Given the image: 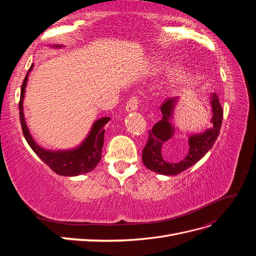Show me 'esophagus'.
Here are the masks:
<instances>
[{"instance_id":"esophagus-1","label":"esophagus","mask_w":256,"mask_h":256,"mask_svg":"<svg viewBox=\"0 0 256 256\" xmlns=\"http://www.w3.org/2000/svg\"><path fill=\"white\" fill-rule=\"evenodd\" d=\"M138 108V99L136 97H132L128 100V102L126 104V112L130 113V112L136 111Z\"/></svg>"}]
</instances>
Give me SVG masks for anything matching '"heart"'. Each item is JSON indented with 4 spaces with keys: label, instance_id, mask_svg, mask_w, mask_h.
<instances>
[{
    "label": "heart",
    "instance_id": "obj_1",
    "mask_svg": "<svg viewBox=\"0 0 256 256\" xmlns=\"http://www.w3.org/2000/svg\"><path fill=\"white\" fill-rule=\"evenodd\" d=\"M166 65L158 64V65L152 66V72L154 74H158L164 70H166ZM190 76H191L190 72L187 68H184V67L173 68L172 70L170 72V76H168L170 88L173 90H176V88H180L184 86V84H187L189 82Z\"/></svg>",
    "mask_w": 256,
    "mask_h": 256
}]
</instances>
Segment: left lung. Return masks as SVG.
<instances>
[{
    "label": "left lung",
    "mask_w": 256,
    "mask_h": 256,
    "mask_svg": "<svg viewBox=\"0 0 256 256\" xmlns=\"http://www.w3.org/2000/svg\"><path fill=\"white\" fill-rule=\"evenodd\" d=\"M180 100V96H175L166 99L162 104L160 108L162 118L154 124L152 130H150L148 141L142 152V161L144 166L152 172L166 176L180 174L202 159L214 146L219 136L222 124L223 110L218 97L212 92L209 95V102H210L212 112V128L204 130L203 132L188 136V154L182 160L175 162L166 160L162 156L161 150L162 146L166 143L171 146L175 143L172 142L175 127L171 122L174 118L175 106Z\"/></svg>",
    "instance_id": "left-lung-1"
}]
</instances>
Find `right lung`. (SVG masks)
Returning a JSON list of instances; mask_svg holds the SVG:
<instances>
[{"label": "right lung", "instance_id": "right-lung-1", "mask_svg": "<svg viewBox=\"0 0 256 256\" xmlns=\"http://www.w3.org/2000/svg\"><path fill=\"white\" fill-rule=\"evenodd\" d=\"M53 48H63L60 44H54ZM33 64L28 69L26 76L24 81L21 86V95L19 102V114L20 122L28 144L30 148L40 157L46 164H47L52 171L62 176H78L82 174H86L94 170L102 159L104 138V125L109 122L110 118H102L92 122V126L86 138L81 142L80 145L70 150H51L44 148L42 146L38 144L30 132V129L26 125L24 113H23V99L26 95V88L28 84V74L32 72Z\"/></svg>", "mask_w": 256, "mask_h": 256}]
</instances>
